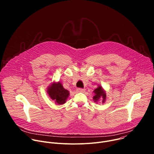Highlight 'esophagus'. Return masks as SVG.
Returning <instances> with one entry per match:
<instances>
[{
	"label": "esophagus",
	"instance_id": "34e87169",
	"mask_svg": "<svg viewBox=\"0 0 154 154\" xmlns=\"http://www.w3.org/2000/svg\"><path fill=\"white\" fill-rule=\"evenodd\" d=\"M85 90L84 88H79L77 89V91H79V92H84Z\"/></svg>",
	"mask_w": 154,
	"mask_h": 154
}]
</instances>
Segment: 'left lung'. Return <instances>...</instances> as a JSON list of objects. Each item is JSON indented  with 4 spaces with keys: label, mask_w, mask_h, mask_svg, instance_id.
Listing matches in <instances>:
<instances>
[{
    "label": "left lung",
    "mask_w": 154,
    "mask_h": 154,
    "mask_svg": "<svg viewBox=\"0 0 154 154\" xmlns=\"http://www.w3.org/2000/svg\"><path fill=\"white\" fill-rule=\"evenodd\" d=\"M94 96H93V100L95 102H97L101 98L102 99V102H104L106 99V93H105L103 89L101 86H98V87L94 91Z\"/></svg>",
    "instance_id": "8db88e82"
}]
</instances>
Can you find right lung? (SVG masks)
I'll return each mask as SVG.
<instances>
[{"mask_svg": "<svg viewBox=\"0 0 154 154\" xmlns=\"http://www.w3.org/2000/svg\"><path fill=\"white\" fill-rule=\"evenodd\" d=\"M49 97L57 104H64L69 95L68 90L64 89L60 82L53 83L48 89Z\"/></svg>", "mask_w": 154, "mask_h": 154, "instance_id": "obj_1", "label": "right lung"}]
</instances>
